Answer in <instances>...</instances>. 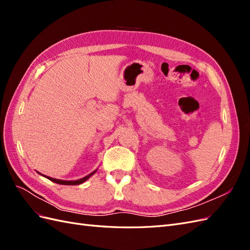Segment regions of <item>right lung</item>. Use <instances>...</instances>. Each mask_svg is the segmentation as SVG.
I'll list each match as a JSON object with an SVG mask.
<instances>
[{"label": "right lung", "mask_w": 250, "mask_h": 250, "mask_svg": "<svg viewBox=\"0 0 250 250\" xmlns=\"http://www.w3.org/2000/svg\"><path fill=\"white\" fill-rule=\"evenodd\" d=\"M97 171V170H96ZM96 171H94V172H92L90 174H88L87 176H85V177H83V178H81V179H78V180H62V179H56V178H52V177H49V176H46V175H43V174H42V173H40L41 175H42V176H44L46 178H48V179H50L51 181H53V183H56V184H58V185H65V186H77V185H81V184H83L84 183L85 180H87L90 176L93 175V174H95L96 173Z\"/></svg>", "instance_id": "add662e5"}]
</instances>
